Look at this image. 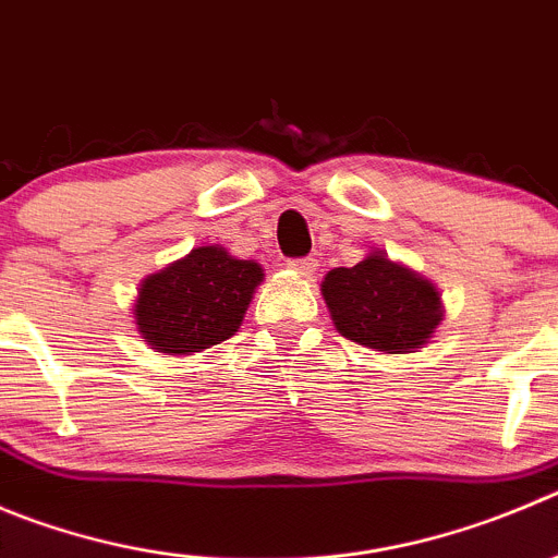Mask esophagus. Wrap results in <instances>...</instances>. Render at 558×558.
Wrapping results in <instances>:
<instances>
[{"instance_id": "34e87169", "label": "esophagus", "mask_w": 558, "mask_h": 558, "mask_svg": "<svg viewBox=\"0 0 558 558\" xmlns=\"http://www.w3.org/2000/svg\"><path fill=\"white\" fill-rule=\"evenodd\" d=\"M289 267L294 269L296 275H303V278H314L319 262H316V258H311V255H305V258H291Z\"/></svg>"}]
</instances>
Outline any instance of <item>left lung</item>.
Wrapping results in <instances>:
<instances>
[{
  "instance_id": "obj_1",
  "label": "left lung",
  "mask_w": 558,
  "mask_h": 558,
  "mask_svg": "<svg viewBox=\"0 0 558 558\" xmlns=\"http://www.w3.org/2000/svg\"><path fill=\"white\" fill-rule=\"evenodd\" d=\"M322 294L343 338L388 355L421 350L444 316L435 286L383 253L327 272Z\"/></svg>"
}]
</instances>
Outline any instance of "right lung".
<instances>
[{"mask_svg":"<svg viewBox=\"0 0 558 558\" xmlns=\"http://www.w3.org/2000/svg\"><path fill=\"white\" fill-rule=\"evenodd\" d=\"M264 269L222 247H195L143 280L134 316L145 341L168 355H190L239 330Z\"/></svg>","mask_w":558,"mask_h":558,"instance_id":"right-lung-1","label":"right lung"}]
</instances>
